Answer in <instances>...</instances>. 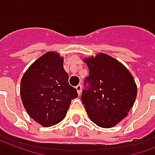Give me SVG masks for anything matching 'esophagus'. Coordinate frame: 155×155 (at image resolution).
Instances as JSON below:
<instances>
[{
	"instance_id": "1",
	"label": "esophagus",
	"mask_w": 155,
	"mask_h": 155,
	"mask_svg": "<svg viewBox=\"0 0 155 155\" xmlns=\"http://www.w3.org/2000/svg\"><path fill=\"white\" fill-rule=\"evenodd\" d=\"M75 88H76L77 91H78V94L80 95V94H81V85H78Z\"/></svg>"
}]
</instances>
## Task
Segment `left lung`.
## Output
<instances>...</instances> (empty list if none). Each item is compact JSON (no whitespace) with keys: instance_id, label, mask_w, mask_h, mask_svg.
Returning a JSON list of instances; mask_svg holds the SVG:
<instances>
[{"instance_id":"left-lung-1","label":"left lung","mask_w":155,"mask_h":155,"mask_svg":"<svg viewBox=\"0 0 155 155\" xmlns=\"http://www.w3.org/2000/svg\"><path fill=\"white\" fill-rule=\"evenodd\" d=\"M89 69V90L81 100L89 118L101 128H112L128 116L136 100L134 77L121 62L99 52L83 59Z\"/></svg>"}]
</instances>
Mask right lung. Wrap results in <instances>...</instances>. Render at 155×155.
<instances>
[{"mask_svg":"<svg viewBox=\"0 0 155 155\" xmlns=\"http://www.w3.org/2000/svg\"><path fill=\"white\" fill-rule=\"evenodd\" d=\"M64 58L48 51L31 64L21 78L20 94L31 118L44 127H50L65 117L72 99L78 92L69 84Z\"/></svg>","mask_w":155,"mask_h":155,"instance_id":"1","label":"right lung"}]
</instances>
